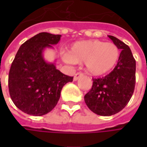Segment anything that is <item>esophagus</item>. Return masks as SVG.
<instances>
[{"label": "esophagus", "mask_w": 147, "mask_h": 147, "mask_svg": "<svg viewBox=\"0 0 147 147\" xmlns=\"http://www.w3.org/2000/svg\"><path fill=\"white\" fill-rule=\"evenodd\" d=\"M81 76H83V73H82V72H77V73L75 75V76H74L73 80L74 81H76V80H78V79L80 78Z\"/></svg>", "instance_id": "obj_1"}]
</instances>
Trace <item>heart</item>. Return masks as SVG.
Instances as JSON below:
<instances>
[{"instance_id":"1","label":"heart","mask_w":147,"mask_h":147,"mask_svg":"<svg viewBox=\"0 0 147 147\" xmlns=\"http://www.w3.org/2000/svg\"><path fill=\"white\" fill-rule=\"evenodd\" d=\"M120 52L116 44L99 40H88L75 43L64 56L69 64L86 63V71L99 76L108 73L117 65Z\"/></svg>"}]
</instances>
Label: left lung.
Here are the masks:
<instances>
[{
    "label": "left lung",
    "mask_w": 147,
    "mask_h": 147,
    "mask_svg": "<svg viewBox=\"0 0 147 147\" xmlns=\"http://www.w3.org/2000/svg\"><path fill=\"white\" fill-rule=\"evenodd\" d=\"M121 49L116 67L102 78L93 79L92 88L84 96L87 107L100 116H112L123 109L136 86V60L131 49L116 37L108 35Z\"/></svg>",
    "instance_id": "obj_1"
}]
</instances>
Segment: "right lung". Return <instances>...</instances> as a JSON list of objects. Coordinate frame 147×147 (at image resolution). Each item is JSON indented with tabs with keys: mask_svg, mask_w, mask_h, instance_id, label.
<instances>
[{
	"mask_svg": "<svg viewBox=\"0 0 147 147\" xmlns=\"http://www.w3.org/2000/svg\"><path fill=\"white\" fill-rule=\"evenodd\" d=\"M61 34L42 32L21 45L12 61L8 75V89L18 109L32 116L49 113L57 104L61 91L73 77L57 69L43 57L46 48L53 49Z\"/></svg>",
	"mask_w": 147,
	"mask_h": 147,
	"instance_id": "1",
	"label": "right lung"
}]
</instances>
